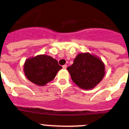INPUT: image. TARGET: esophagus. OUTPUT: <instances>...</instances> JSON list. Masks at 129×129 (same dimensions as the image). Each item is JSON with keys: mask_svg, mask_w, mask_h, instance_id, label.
<instances>
[{"mask_svg": "<svg viewBox=\"0 0 129 129\" xmlns=\"http://www.w3.org/2000/svg\"><path fill=\"white\" fill-rule=\"evenodd\" d=\"M62 68H63V69H66V68H67V65H63V66H62Z\"/></svg>", "mask_w": 129, "mask_h": 129, "instance_id": "1", "label": "esophagus"}]
</instances>
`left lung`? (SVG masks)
<instances>
[{"label": "left lung", "mask_w": 129, "mask_h": 129, "mask_svg": "<svg viewBox=\"0 0 129 129\" xmlns=\"http://www.w3.org/2000/svg\"><path fill=\"white\" fill-rule=\"evenodd\" d=\"M72 81L83 89L95 87L104 77L105 66L101 59L88 53L77 55L74 63L67 68Z\"/></svg>", "instance_id": "left-lung-1"}]
</instances>
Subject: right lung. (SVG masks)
<instances>
[{"label": "right lung", "instance_id": "1", "mask_svg": "<svg viewBox=\"0 0 129 129\" xmlns=\"http://www.w3.org/2000/svg\"><path fill=\"white\" fill-rule=\"evenodd\" d=\"M61 68L56 59L47 55L29 58L24 65V71L27 78L31 82L41 86L53 80Z\"/></svg>", "mask_w": 129, "mask_h": 129}]
</instances>
